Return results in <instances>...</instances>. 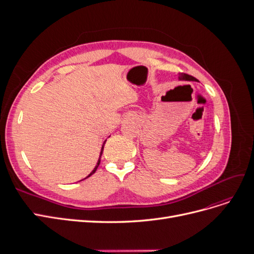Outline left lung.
Segmentation results:
<instances>
[{
  "instance_id": "8db88e82",
  "label": "left lung",
  "mask_w": 254,
  "mask_h": 254,
  "mask_svg": "<svg viewBox=\"0 0 254 254\" xmlns=\"http://www.w3.org/2000/svg\"><path fill=\"white\" fill-rule=\"evenodd\" d=\"M178 79L179 80H191V81H197V79L195 77H193V76L190 75H188V74H184V73H181L178 75Z\"/></svg>"
}]
</instances>
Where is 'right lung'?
<instances>
[{
  "label": "right lung",
  "mask_w": 254,
  "mask_h": 254,
  "mask_svg": "<svg viewBox=\"0 0 254 254\" xmlns=\"http://www.w3.org/2000/svg\"><path fill=\"white\" fill-rule=\"evenodd\" d=\"M106 141L107 140H105L104 141V143H103V145H102V149H101V153H99V158H98V160H97V163H96V165H95V167L93 168V171H92L87 177H86V178H84V179H87V178H89V177L90 176H92V175H93L95 172H96V170H97V167H98V165H99V163H101V157H102V155H103V151H104V146H105V143H106ZM83 180V179H82ZM81 181V180H80Z\"/></svg>",
  "instance_id": "obj_1"
}]
</instances>
